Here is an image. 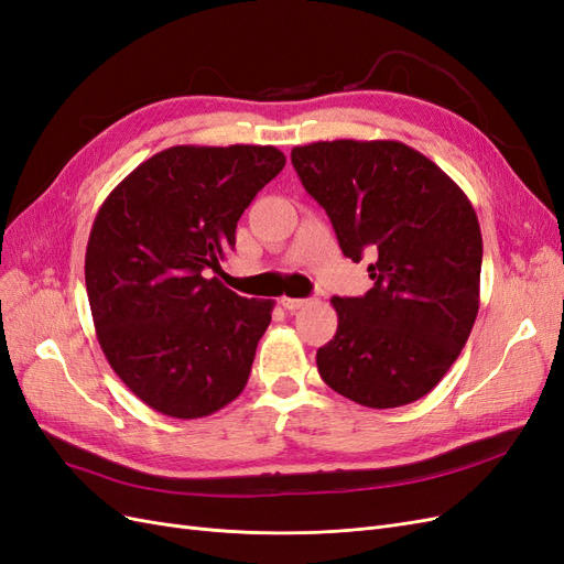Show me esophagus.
<instances>
[{"label":"esophagus","mask_w":564,"mask_h":564,"mask_svg":"<svg viewBox=\"0 0 564 564\" xmlns=\"http://www.w3.org/2000/svg\"><path fill=\"white\" fill-rule=\"evenodd\" d=\"M280 303H282V308L294 313V311H301L303 305H308V299H289V296H282Z\"/></svg>","instance_id":"esophagus-1"}]
</instances>
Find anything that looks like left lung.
<instances>
[{
    "label": "left lung",
    "instance_id": "8db88e82",
    "mask_svg": "<svg viewBox=\"0 0 564 564\" xmlns=\"http://www.w3.org/2000/svg\"><path fill=\"white\" fill-rule=\"evenodd\" d=\"M292 164L348 259L377 256L365 296L332 299L338 327L317 350L322 381L371 409L421 400L454 365L480 308L482 232L470 199L400 141L296 145Z\"/></svg>",
    "mask_w": 564,
    "mask_h": 564
}]
</instances>
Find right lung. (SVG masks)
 Segmentation results:
<instances>
[{
  "mask_svg": "<svg viewBox=\"0 0 564 564\" xmlns=\"http://www.w3.org/2000/svg\"><path fill=\"white\" fill-rule=\"evenodd\" d=\"M284 162L272 145H174L100 204L84 261L98 344L164 416H209L247 386L275 303L235 294L207 270H220L237 220Z\"/></svg>",
  "mask_w": 564,
  "mask_h": 564,
  "instance_id": "right-lung-1",
  "label": "right lung"
}]
</instances>
